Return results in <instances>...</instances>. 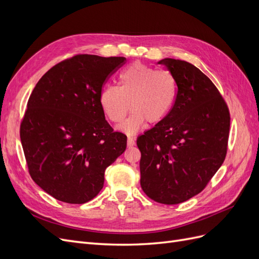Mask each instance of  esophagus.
<instances>
[{"label":"esophagus","instance_id":"1","mask_svg":"<svg viewBox=\"0 0 259 259\" xmlns=\"http://www.w3.org/2000/svg\"><path fill=\"white\" fill-rule=\"evenodd\" d=\"M134 145H135V139L133 137H128L127 138V147L130 148V147H133Z\"/></svg>","mask_w":259,"mask_h":259}]
</instances>
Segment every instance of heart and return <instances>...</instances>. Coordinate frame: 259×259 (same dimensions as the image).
Segmentation results:
<instances>
[{"label":"heart","mask_w":259,"mask_h":259,"mask_svg":"<svg viewBox=\"0 0 259 259\" xmlns=\"http://www.w3.org/2000/svg\"><path fill=\"white\" fill-rule=\"evenodd\" d=\"M117 82L119 88L105 86L100 92L99 103L112 123L122 122L132 107V114L119 127L126 134H135L146 121L151 124L163 121L174 106L177 83L166 70L134 62L121 71Z\"/></svg>","instance_id":"1"}]
</instances>
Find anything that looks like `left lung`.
I'll return each mask as SVG.
<instances>
[{"mask_svg": "<svg viewBox=\"0 0 259 259\" xmlns=\"http://www.w3.org/2000/svg\"><path fill=\"white\" fill-rule=\"evenodd\" d=\"M173 74L177 95L163 121L137 139L140 186L151 200L179 204L200 193L225 161L228 106L214 83L185 60L159 61Z\"/></svg>", "mask_w": 259, "mask_h": 259, "instance_id": "left-lung-1", "label": "left lung"}]
</instances>
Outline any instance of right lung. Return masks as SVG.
Wrapping results in <instances>:
<instances>
[{
  "label": "right lung",
  "mask_w": 259,
  "mask_h": 259,
  "mask_svg": "<svg viewBox=\"0 0 259 259\" xmlns=\"http://www.w3.org/2000/svg\"><path fill=\"white\" fill-rule=\"evenodd\" d=\"M125 57L81 54L51 68L29 97L20 139L29 174L53 198L83 204L103 189L105 170L126 148L99 103Z\"/></svg>",
  "instance_id": "right-lung-1"
}]
</instances>
